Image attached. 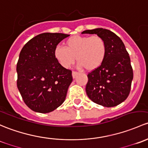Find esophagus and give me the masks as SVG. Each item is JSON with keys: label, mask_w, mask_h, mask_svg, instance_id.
Masks as SVG:
<instances>
[{"label": "esophagus", "mask_w": 148, "mask_h": 148, "mask_svg": "<svg viewBox=\"0 0 148 148\" xmlns=\"http://www.w3.org/2000/svg\"><path fill=\"white\" fill-rule=\"evenodd\" d=\"M79 73L77 72H75V71H73V73H72V75H73V78H75L76 77H77V75H78Z\"/></svg>", "instance_id": "34e87169"}]
</instances>
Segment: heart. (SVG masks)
Here are the masks:
<instances>
[{
    "mask_svg": "<svg viewBox=\"0 0 148 148\" xmlns=\"http://www.w3.org/2000/svg\"><path fill=\"white\" fill-rule=\"evenodd\" d=\"M65 48L57 46L53 51L55 59L64 68H69L76 60L79 68L88 71L98 68L106 58V44L97 36H75L65 42Z\"/></svg>",
    "mask_w": 148,
    "mask_h": 148,
    "instance_id": "obj_1",
    "label": "heart"
}]
</instances>
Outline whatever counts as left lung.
Masks as SVG:
<instances>
[{"label":"left lung","mask_w":148,"mask_h":148,"mask_svg":"<svg viewBox=\"0 0 148 148\" xmlns=\"http://www.w3.org/2000/svg\"><path fill=\"white\" fill-rule=\"evenodd\" d=\"M82 33L96 34L105 40L107 48L103 64L88 75L87 95L92 102L104 107L118 106L128 97L133 78L130 56L124 43L107 29L87 30Z\"/></svg>","instance_id":"1"}]
</instances>
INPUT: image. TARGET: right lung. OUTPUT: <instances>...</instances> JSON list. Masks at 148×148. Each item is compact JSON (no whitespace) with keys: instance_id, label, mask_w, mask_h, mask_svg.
<instances>
[{"instance_id":"right-lung-1","label":"right lung","mask_w":148,"mask_h":148,"mask_svg":"<svg viewBox=\"0 0 148 148\" xmlns=\"http://www.w3.org/2000/svg\"><path fill=\"white\" fill-rule=\"evenodd\" d=\"M69 35L44 33L33 38L20 53L16 67L17 87L24 103L40 113L52 112L65 101L72 71L53 56L58 44Z\"/></svg>"}]
</instances>
